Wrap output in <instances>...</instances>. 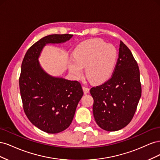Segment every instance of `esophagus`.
<instances>
[{
  "label": "esophagus",
  "instance_id": "esophagus-1",
  "mask_svg": "<svg viewBox=\"0 0 160 160\" xmlns=\"http://www.w3.org/2000/svg\"><path fill=\"white\" fill-rule=\"evenodd\" d=\"M83 90L84 93H85V94H87V93H89V88H87V87L83 86Z\"/></svg>",
  "mask_w": 160,
  "mask_h": 160
}]
</instances>
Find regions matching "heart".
<instances>
[{
	"label": "heart",
	"instance_id": "heart-1",
	"mask_svg": "<svg viewBox=\"0 0 160 160\" xmlns=\"http://www.w3.org/2000/svg\"><path fill=\"white\" fill-rule=\"evenodd\" d=\"M74 58L69 63L72 75L79 78L83 75V67H85L88 79L93 83H100L112 73L117 51L112 45L95 38L81 43L74 51Z\"/></svg>",
	"mask_w": 160,
	"mask_h": 160
}]
</instances>
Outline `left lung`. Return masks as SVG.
<instances>
[{"instance_id": "8db88e82", "label": "left lung", "mask_w": 160, "mask_h": 160, "mask_svg": "<svg viewBox=\"0 0 160 160\" xmlns=\"http://www.w3.org/2000/svg\"><path fill=\"white\" fill-rule=\"evenodd\" d=\"M90 93L94 101V118L101 129L118 131L133 119L142 95L139 69L132 52L122 41L111 78L92 88Z\"/></svg>"}]
</instances>
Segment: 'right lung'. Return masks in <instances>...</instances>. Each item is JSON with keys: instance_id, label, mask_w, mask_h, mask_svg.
<instances>
[{"instance_id": "add662e5", "label": "right lung", "mask_w": 160, "mask_h": 160, "mask_svg": "<svg viewBox=\"0 0 160 160\" xmlns=\"http://www.w3.org/2000/svg\"><path fill=\"white\" fill-rule=\"evenodd\" d=\"M72 37L64 34L41 38L28 49L22 62L19 88L24 111L35 126L49 133L69 126L83 91L79 81L47 74L38 58L47 43L64 42Z\"/></svg>"}]
</instances>
